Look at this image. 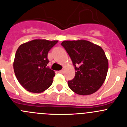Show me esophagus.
<instances>
[{"label":"esophagus","mask_w":127,"mask_h":127,"mask_svg":"<svg viewBox=\"0 0 127 127\" xmlns=\"http://www.w3.org/2000/svg\"><path fill=\"white\" fill-rule=\"evenodd\" d=\"M64 70H61L59 71V72L60 73V74H63V73H64Z\"/></svg>","instance_id":"34e87169"}]
</instances>
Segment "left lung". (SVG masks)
I'll use <instances>...</instances> for the list:
<instances>
[{
	"instance_id": "1",
	"label": "left lung",
	"mask_w": 127,
	"mask_h": 127,
	"mask_svg": "<svg viewBox=\"0 0 127 127\" xmlns=\"http://www.w3.org/2000/svg\"><path fill=\"white\" fill-rule=\"evenodd\" d=\"M75 67V77L68 86L77 95L86 96L99 89L106 77L108 60L101 46L89 41H64L61 43Z\"/></svg>"
}]
</instances>
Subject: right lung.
<instances>
[{"label":"right lung","instance_id":"obj_1","mask_svg":"<svg viewBox=\"0 0 127 127\" xmlns=\"http://www.w3.org/2000/svg\"><path fill=\"white\" fill-rule=\"evenodd\" d=\"M57 40L36 39L23 43L16 51L13 63L17 81L28 91L40 93L50 88L55 73L47 67L48 53Z\"/></svg>","mask_w":127,"mask_h":127}]
</instances>
